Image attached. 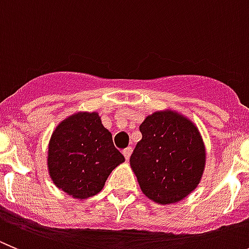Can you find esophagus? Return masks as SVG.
I'll list each match as a JSON object with an SVG mask.
<instances>
[{"label": "esophagus", "mask_w": 249, "mask_h": 249, "mask_svg": "<svg viewBox=\"0 0 249 249\" xmlns=\"http://www.w3.org/2000/svg\"><path fill=\"white\" fill-rule=\"evenodd\" d=\"M131 152H133V149H131V147H127V149H125L124 151H123V154H124V156H125V159H126V160L130 158Z\"/></svg>", "instance_id": "obj_1"}]
</instances>
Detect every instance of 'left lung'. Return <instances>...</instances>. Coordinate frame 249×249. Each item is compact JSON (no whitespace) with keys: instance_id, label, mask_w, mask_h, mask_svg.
I'll return each instance as SVG.
<instances>
[{"instance_id":"1","label":"left lung","mask_w":249,"mask_h":249,"mask_svg":"<svg viewBox=\"0 0 249 249\" xmlns=\"http://www.w3.org/2000/svg\"><path fill=\"white\" fill-rule=\"evenodd\" d=\"M130 165L141 191L161 205L178 202L197 187L206 151L197 127L175 111H156L140 125Z\"/></svg>"}]
</instances>
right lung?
<instances>
[{"mask_svg": "<svg viewBox=\"0 0 249 249\" xmlns=\"http://www.w3.org/2000/svg\"><path fill=\"white\" fill-rule=\"evenodd\" d=\"M125 161L98 113H78L53 131L48 146L49 175L58 189L74 198L102 191L119 163Z\"/></svg>", "mask_w": 249, "mask_h": 249, "instance_id": "add662e5", "label": "right lung"}]
</instances>
